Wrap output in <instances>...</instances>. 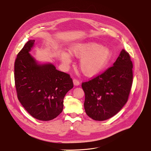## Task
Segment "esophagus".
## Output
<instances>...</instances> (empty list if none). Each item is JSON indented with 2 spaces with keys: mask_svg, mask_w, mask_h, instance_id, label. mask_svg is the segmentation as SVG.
<instances>
[{
  "mask_svg": "<svg viewBox=\"0 0 151 151\" xmlns=\"http://www.w3.org/2000/svg\"><path fill=\"white\" fill-rule=\"evenodd\" d=\"M73 84L75 86H79L80 84V81H79L78 79H74L73 80Z\"/></svg>",
  "mask_w": 151,
  "mask_h": 151,
  "instance_id": "34e87169",
  "label": "esophagus"
}]
</instances>
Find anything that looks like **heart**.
Returning a JSON list of instances; mask_svg holds the SVG:
<instances>
[{"instance_id":"1","label":"heart","mask_w":151,"mask_h":151,"mask_svg":"<svg viewBox=\"0 0 151 151\" xmlns=\"http://www.w3.org/2000/svg\"><path fill=\"white\" fill-rule=\"evenodd\" d=\"M70 54L81 58L80 68L84 75L88 77L96 76L102 72L108 65L112 56L111 50L95 42L77 44L70 48ZM62 61L68 65L70 62V54L62 52Z\"/></svg>"}]
</instances>
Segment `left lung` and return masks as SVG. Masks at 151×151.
I'll list each match as a JSON object with an SVG mask.
<instances>
[{
  "label": "left lung",
  "mask_w": 151,
  "mask_h": 151,
  "mask_svg": "<svg viewBox=\"0 0 151 151\" xmlns=\"http://www.w3.org/2000/svg\"><path fill=\"white\" fill-rule=\"evenodd\" d=\"M133 63L122 49L113 65L92 79L81 83L87 115L104 121L118 113L128 101L133 83Z\"/></svg>",
  "instance_id": "1"
}]
</instances>
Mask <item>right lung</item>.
<instances>
[{"label":"right lung","mask_w":151,"mask_h":151,"mask_svg":"<svg viewBox=\"0 0 151 151\" xmlns=\"http://www.w3.org/2000/svg\"><path fill=\"white\" fill-rule=\"evenodd\" d=\"M30 40L18 53L14 64L17 97L24 109L35 118L50 121L62 112L63 99L73 87L70 75L51 64L38 65L29 52Z\"/></svg>","instance_id":"right-lung-1"}]
</instances>
